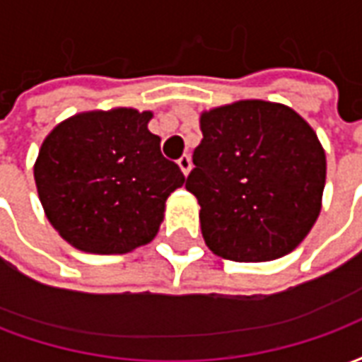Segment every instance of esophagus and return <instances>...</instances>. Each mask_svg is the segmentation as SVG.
<instances>
[{
	"label": "esophagus",
	"mask_w": 362,
	"mask_h": 362,
	"mask_svg": "<svg viewBox=\"0 0 362 362\" xmlns=\"http://www.w3.org/2000/svg\"><path fill=\"white\" fill-rule=\"evenodd\" d=\"M178 166L182 168V173L188 176L189 170H192V157H189V155H182V157L178 158Z\"/></svg>",
	"instance_id": "obj_1"
}]
</instances>
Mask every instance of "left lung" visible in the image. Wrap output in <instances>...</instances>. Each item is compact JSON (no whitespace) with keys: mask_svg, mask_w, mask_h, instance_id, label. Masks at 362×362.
Listing matches in <instances>:
<instances>
[{"mask_svg":"<svg viewBox=\"0 0 362 362\" xmlns=\"http://www.w3.org/2000/svg\"><path fill=\"white\" fill-rule=\"evenodd\" d=\"M204 139L186 189L197 197L205 244L233 262L293 252L322 209L326 153L310 124L285 104L236 100L202 112Z\"/></svg>","mask_w":362,"mask_h":362,"instance_id":"left-lung-1","label":"left lung"}]
</instances>
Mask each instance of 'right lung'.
<instances>
[{
    "label": "right lung",
    "mask_w": 362,
    "mask_h": 362,
    "mask_svg": "<svg viewBox=\"0 0 362 362\" xmlns=\"http://www.w3.org/2000/svg\"><path fill=\"white\" fill-rule=\"evenodd\" d=\"M153 112L112 108L75 114L52 129L35 163L46 217L89 254H127L151 243L184 174L151 134Z\"/></svg>",
    "instance_id": "add662e5"
}]
</instances>
